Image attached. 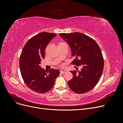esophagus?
Masks as SVG:
<instances>
[{
	"instance_id": "1",
	"label": "esophagus",
	"mask_w": 123,
	"mask_h": 123,
	"mask_svg": "<svg viewBox=\"0 0 123 123\" xmlns=\"http://www.w3.org/2000/svg\"><path fill=\"white\" fill-rule=\"evenodd\" d=\"M60 72H61V73H62V74H65V73L67 72L66 71H65V70H61Z\"/></svg>"
}]
</instances>
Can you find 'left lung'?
<instances>
[{
  "instance_id": "obj_1",
  "label": "left lung",
  "mask_w": 123,
  "mask_h": 123,
  "mask_svg": "<svg viewBox=\"0 0 123 123\" xmlns=\"http://www.w3.org/2000/svg\"><path fill=\"white\" fill-rule=\"evenodd\" d=\"M61 37L70 47L75 59L73 65L82 66L80 71H71L72 80L68 81L69 88L74 92L82 94L93 88L99 81L103 71L104 62L98 43L83 33H61Z\"/></svg>"
}]
</instances>
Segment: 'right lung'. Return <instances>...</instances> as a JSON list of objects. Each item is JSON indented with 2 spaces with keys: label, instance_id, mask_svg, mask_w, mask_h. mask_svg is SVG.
I'll use <instances>...</instances> for the list:
<instances>
[{
  "label": "right lung",
  "instance_id": "1",
  "mask_svg": "<svg viewBox=\"0 0 123 123\" xmlns=\"http://www.w3.org/2000/svg\"><path fill=\"white\" fill-rule=\"evenodd\" d=\"M56 36L52 33L43 32L33 36L25 43L19 59V68L26 85L39 93L50 90L60 72L52 69L48 71L41 68L42 59L45 57V49L51 40Z\"/></svg>",
  "mask_w": 123,
  "mask_h": 123
}]
</instances>
